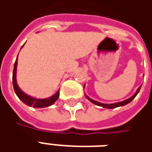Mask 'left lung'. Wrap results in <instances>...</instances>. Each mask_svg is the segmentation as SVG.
I'll list each match as a JSON object with an SVG mask.
<instances>
[{
  "label": "left lung",
  "mask_w": 152,
  "mask_h": 152,
  "mask_svg": "<svg viewBox=\"0 0 152 152\" xmlns=\"http://www.w3.org/2000/svg\"><path fill=\"white\" fill-rule=\"evenodd\" d=\"M84 87H85V86H84ZM141 87H142V86H141L140 87L137 89V91L135 92V94H134V95L132 96V97H130L129 99H126V100H124V101H122V102H115V103H111V104L102 103V102H98V101H95V100H94V99H90L89 96H87L86 94V99H88V100H89L91 102H93L94 104H95V105L99 106V107H104V108L112 109V108H115V107H122V106H124V105H126V104H128V103H129V102H130L131 101H132V100H133V99L137 96V94H138V92H139V90H140Z\"/></svg>",
  "instance_id": "1"
}]
</instances>
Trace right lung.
<instances>
[{
    "instance_id": "1",
    "label": "right lung",
    "mask_w": 152,
    "mask_h": 152,
    "mask_svg": "<svg viewBox=\"0 0 152 152\" xmlns=\"http://www.w3.org/2000/svg\"><path fill=\"white\" fill-rule=\"evenodd\" d=\"M23 45L21 47V49L23 47ZM17 60H18V57H17L16 61H15V66H14V71H13V86H14L15 94L18 97V99H20L23 103H25L26 105L29 106V107H33L35 108H42V107H47L53 105V103L58 100V99L59 98V90H58L53 96H51L50 98L36 99V98H33V97H31V96L26 94L19 88V86H18V83H17V80H16V71H17V65H18V61Z\"/></svg>"
}]
</instances>
